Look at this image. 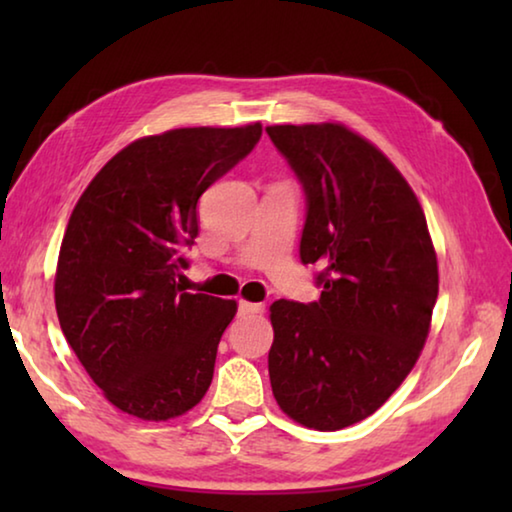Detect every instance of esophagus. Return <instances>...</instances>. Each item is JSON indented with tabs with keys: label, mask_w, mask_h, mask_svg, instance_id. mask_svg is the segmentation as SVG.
Returning a JSON list of instances; mask_svg holds the SVG:
<instances>
[{
	"label": "esophagus",
	"mask_w": 512,
	"mask_h": 512,
	"mask_svg": "<svg viewBox=\"0 0 512 512\" xmlns=\"http://www.w3.org/2000/svg\"><path fill=\"white\" fill-rule=\"evenodd\" d=\"M264 305L262 302H248V300H239V314L244 316H255V314H262Z\"/></svg>",
	"instance_id": "34e87169"
}]
</instances>
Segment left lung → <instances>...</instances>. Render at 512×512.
<instances>
[{"instance_id":"1","label":"left lung","mask_w":512,"mask_h":512,"mask_svg":"<svg viewBox=\"0 0 512 512\" xmlns=\"http://www.w3.org/2000/svg\"><path fill=\"white\" fill-rule=\"evenodd\" d=\"M307 198L302 264L320 298L271 305L268 375L280 409L318 431L375 413L427 341L438 262L413 189L343 124L268 126Z\"/></svg>"}]
</instances>
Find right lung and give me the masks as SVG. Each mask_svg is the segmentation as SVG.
I'll return each instance as SVG.
<instances>
[{
    "label": "right lung",
    "mask_w": 512,
    "mask_h": 512,
    "mask_svg": "<svg viewBox=\"0 0 512 512\" xmlns=\"http://www.w3.org/2000/svg\"><path fill=\"white\" fill-rule=\"evenodd\" d=\"M262 124L176 128L121 149L69 216L56 268L67 343L106 400L169 420L203 400L235 300L180 287L198 198L255 149Z\"/></svg>",
    "instance_id": "obj_1"
}]
</instances>
